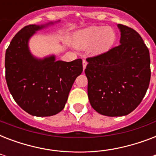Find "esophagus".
<instances>
[{"label":"esophagus","instance_id":"obj_1","mask_svg":"<svg viewBox=\"0 0 156 156\" xmlns=\"http://www.w3.org/2000/svg\"><path fill=\"white\" fill-rule=\"evenodd\" d=\"M87 61L86 60H83V70L86 69V66H87Z\"/></svg>","mask_w":156,"mask_h":156}]
</instances>
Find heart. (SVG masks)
<instances>
[{"label": "heart", "instance_id": "b5f03b06", "mask_svg": "<svg viewBox=\"0 0 156 156\" xmlns=\"http://www.w3.org/2000/svg\"><path fill=\"white\" fill-rule=\"evenodd\" d=\"M115 38L116 35L112 28L93 26L78 30L73 36V43L81 48L92 45V52L100 54L105 52L112 46Z\"/></svg>", "mask_w": 156, "mask_h": 156}]
</instances>
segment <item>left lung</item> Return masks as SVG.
Instances as JSON below:
<instances>
[{
  "mask_svg": "<svg viewBox=\"0 0 156 156\" xmlns=\"http://www.w3.org/2000/svg\"><path fill=\"white\" fill-rule=\"evenodd\" d=\"M120 45L87 59V93L93 108L101 115H128L139 105L151 79L150 53L136 30L118 24Z\"/></svg>",
  "mask_w": 156,
  "mask_h": 156,
  "instance_id": "1",
  "label": "left lung"
}]
</instances>
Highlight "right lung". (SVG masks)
<instances>
[{"label":"right lung","instance_id":"right-lung-1","mask_svg":"<svg viewBox=\"0 0 156 156\" xmlns=\"http://www.w3.org/2000/svg\"><path fill=\"white\" fill-rule=\"evenodd\" d=\"M56 22L29 25L19 30L5 52V79L15 102L35 116L56 115L65 108L76 78L83 72V61H56L52 54L39 58L29 48L37 31Z\"/></svg>","mask_w":156,"mask_h":156}]
</instances>
